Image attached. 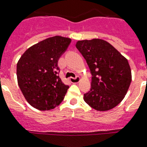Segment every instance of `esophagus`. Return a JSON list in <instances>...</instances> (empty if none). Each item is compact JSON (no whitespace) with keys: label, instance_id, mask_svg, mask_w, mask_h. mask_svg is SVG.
Listing matches in <instances>:
<instances>
[{"label":"esophagus","instance_id":"esophagus-1","mask_svg":"<svg viewBox=\"0 0 147 147\" xmlns=\"http://www.w3.org/2000/svg\"><path fill=\"white\" fill-rule=\"evenodd\" d=\"M80 80V77H76L75 78L74 77H70V81L72 83H79Z\"/></svg>","mask_w":147,"mask_h":147}]
</instances>
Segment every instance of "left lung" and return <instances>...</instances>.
<instances>
[{
    "label": "left lung",
    "instance_id": "obj_1",
    "mask_svg": "<svg viewBox=\"0 0 147 147\" xmlns=\"http://www.w3.org/2000/svg\"><path fill=\"white\" fill-rule=\"evenodd\" d=\"M76 47L86 61L92 76L91 89L84 94V101L100 111L117 106L131 83L127 60L110 43L99 38L78 41Z\"/></svg>",
    "mask_w": 147,
    "mask_h": 147
}]
</instances>
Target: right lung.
<instances>
[{"label": "right lung", "mask_w": 147, "mask_h": 147, "mask_svg": "<svg viewBox=\"0 0 147 147\" xmlns=\"http://www.w3.org/2000/svg\"><path fill=\"white\" fill-rule=\"evenodd\" d=\"M70 42V38L59 36L48 38L29 48L17 62L18 85L35 109H55L64 99L69 86L58 76L57 62Z\"/></svg>", "instance_id": "right-lung-1"}]
</instances>
